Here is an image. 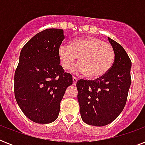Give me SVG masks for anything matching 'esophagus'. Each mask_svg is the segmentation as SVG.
<instances>
[{
    "instance_id": "esophagus-1",
    "label": "esophagus",
    "mask_w": 145,
    "mask_h": 145,
    "mask_svg": "<svg viewBox=\"0 0 145 145\" xmlns=\"http://www.w3.org/2000/svg\"><path fill=\"white\" fill-rule=\"evenodd\" d=\"M72 80H73V84H74V85H76V84H77V77H73Z\"/></svg>"
}]
</instances>
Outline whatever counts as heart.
<instances>
[{
  "label": "heart",
  "mask_w": 145,
  "mask_h": 145,
  "mask_svg": "<svg viewBox=\"0 0 145 145\" xmlns=\"http://www.w3.org/2000/svg\"><path fill=\"white\" fill-rule=\"evenodd\" d=\"M59 63L63 69L73 68L74 72L85 74L90 79H97L106 74L114 60V51L107 42L93 37H84L73 40L69 46L62 44L58 50Z\"/></svg>",
  "instance_id": "heart-1"
}]
</instances>
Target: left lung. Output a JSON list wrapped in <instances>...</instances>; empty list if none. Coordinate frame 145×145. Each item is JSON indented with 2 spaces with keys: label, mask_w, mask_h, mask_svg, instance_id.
<instances>
[{
  "label": "left lung",
  "mask_w": 145,
  "mask_h": 145,
  "mask_svg": "<svg viewBox=\"0 0 145 145\" xmlns=\"http://www.w3.org/2000/svg\"><path fill=\"white\" fill-rule=\"evenodd\" d=\"M108 38L115 54L110 70L96 80L81 79L77 83L81 118L92 126H105L119 116L126 105L131 85L130 59L120 44Z\"/></svg>",
  "instance_id": "8db88e82"
}]
</instances>
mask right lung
Returning a JSON list of instances; mask_svg holds the SVG:
<instances>
[{
  "label": "right lung",
  "instance_id": "obj_1",
  "mask_svg": "<svg viewBox=\"0 0 145 145\" xmlns=\"http://www.w3.org/2000/svg\"><path fill=\"white\" fill-rule=\"evenodd\" d=\"M63 30L48 28L35 35L22 47L14 75L15 98L28 119L50 123L58 118L60 103L72 75L65 72L58 50Z\"/></svg>",
  "mask_w": 145,
  "mask_h": 145
}]
</instances>
